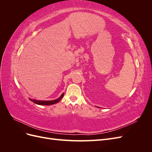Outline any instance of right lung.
Listing matches in <instances>:
<instances>
[{
    "instance_id": "obj_1",
    "label": "right lung",
    "mask_w": 152,
    "mask_h": 152,
    "mask_svg": "<svg viewBox=\"0 0 152 152\" xmlns=\"http://www.w3.org/2000/svg\"><path fill=\"white\" fill-rule=\"evenodd\" d=\"M63 96H64V93H63L60 97L58 98L57 99L52 100V101H37V100H35V99H30V101H31L32 102H34V103L39 104V105H50V104H53L57 103L58 102H59V101L62 99Z\"/></svg>"
}]
</instances>
